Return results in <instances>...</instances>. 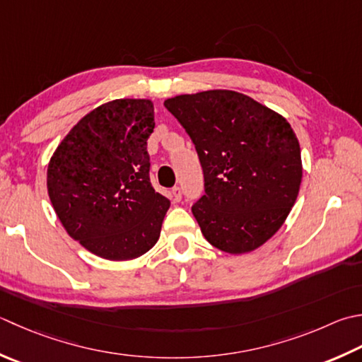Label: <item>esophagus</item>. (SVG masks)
<instances>
[{
  "label": "esophagus",
  "instance_id": "esophagus-1",
  "mask_svg": "<svg viewBox=\"0 0 362 362\" xmlns=\"http://www.w3.org/2000/svg\"><path fill=\"white\" fill-rule=\"evenodd\" d=\"M171 197H173V201H175V202H180L182 201V189H180V187H174L173 188Z\"/></svg>",
  "mask_w": 362,
  "mask_h": 362
}]
</instances>
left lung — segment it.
Returning <instances> with one entry per match:
<instances>
[{
    "label": "left lung",
    "mask_w": 362,
    "mask_h": 362,
    "mask_svg": "<svg viewBox=\"0 0 362 362\" xmlns=\"http://www.w3.org/2000/svg\"><path fill=\"white\" fill-rule=\"evenodd\" d=\"M193 141L205 194L191 211L205 240L230 254L254 251L286 221L300 191L301 151L278 112L235 90L168 98Z\"/></svg>",
    "instance_id": "1"
}]
</instances>
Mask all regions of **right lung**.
<instances>
[{
	"label": "right lung",
	"instance_id": "1",
	"mask_svg": "<svg viewBox=\"0 0 362 362\" xmlns=\"http://www.w3.org/2000/svg\"><path fill=\"white\" fill-rule=\"evenodd\" d=\"M153 129L151 100H112L84 116L49 160L47 187L56 215L98 257L136 259L160 237L171 202L148 175Z\"/></svg>",
	"mask_w": 362,
	"mask_h": 362
}]
</instances>
